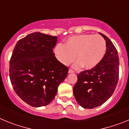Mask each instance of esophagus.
Masks as SVG:
<instances>
[{
	"instance_id": "1",
	"label": "esophagus",
	"mask_w": 129,
	"mask_h": 129,
	"mask_svg": "<svg viewBox=\"0 0 129 129\" xmlns=\"http://www.w3.org/2000/svg\"><path fill=\"white\" fill-rule=\"evenodd\" d=\"M68 73H69V74H72V73H74V71H73L72 70H68Z\"/></svg>"
}]
</instances>
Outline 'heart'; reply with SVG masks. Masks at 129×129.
Here are the masks:
<instances>
[{"label":"heart","mask_w":129,"mask_h":129,"mask_svg":"<svg viewBox=\"0 0 129 129\" xmlns=\"http://www.w3.org/2000/svg\"><path fill=\"white\" fill-rule=\"evenodd\" d=\"M106 49L105 41L101 36L84 34L70 37L64 45H57L54 52L57 59L63 65H69L76 56L75 68L83 67L85 70H91L103 60Z\"/></svg>","instance_id":"b5f03b06"}]
</instances>
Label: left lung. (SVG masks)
Returning <instances> with one entry per match:
<instances>
[{
  "instance_id": "8db88e82",
  "label": "left lung",
  "mask_w": 129,
  "mask_h": 129,
  "mask_svg": "<svg viewBox=\"0 0 129 129\" xmlns=\"http://www.w3.org/2000/svg\"><path fill=\"white\" fill-rule=\"evenodd\" d=\"M100 34L106 41L104 57L94 68L79 74L73 88L76 101L84 109H94L106 102L114 92L119 78L117 50L106 35Z\"/></svg>"
}]
</instances>
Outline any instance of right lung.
Segmentation results:
<instances>
[{"label":"right lung","instance_id":"right-lung-1","mask_svg":"<svg viewBox=\"0 0 129 129\" xmlns=\"http://www.w3.org/2000/svg\"><path fill=\"white\" fill-rule=\"evenodd\" d=\"M57 37L35 32L17 43L10 61V77L16 94L31 107L50 103L68 74L55 57Z\"/></svg>","mask_w":129,"mask_h":129}]
</instances>
